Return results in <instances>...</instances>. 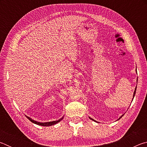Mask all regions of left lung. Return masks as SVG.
<instances>
[{
  "instance_id": "1",
  "label": "left lung",
  "mask_w": 147,
  "mask_h": 147,
  "mask_svg": "<svg viewBox=\"0 0 147 147\" xmlns=\"http://www.w3.org/2000/svg\"><path fill=\"white\" fill-rule=\"evenodd\" d=\"M137 82H138V80H137ZM136 88H136V89H135V91H134V95H133V99H134V96H135V94H136ZM123 115H122L121 117L120 118H119V119H121V117H123ZM89 118H90V117H89ZM90 119H91V120H93V121H94V119H92V118H90Z\"/></svg>"
}]
</instances>
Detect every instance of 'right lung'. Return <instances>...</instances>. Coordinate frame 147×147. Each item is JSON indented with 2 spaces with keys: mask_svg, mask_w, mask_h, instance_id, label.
Returning a JSON list of instances; mask_svg holds the SVG:
<instances>
[{
  "mask_svg": "<svg viewBox=\"0 0 147 147\" xmlns=\"http://www.w3.org/2000/svg\"><path fill=\"white\" fill-rule=\"evenodd\" d=\"M26 117L29 119L30 121L32 122V123L38 124V125H41V126H49L54 125V124H55L56 123H59V122L61 120H62V119H63V117H62L60 119H59V120H58V121H52V122H47V123H39V122H38V121H36L33 120V119H32L30 117H28V116L26 115Z\"/></svg>",
  "mask_w": 147,
  "mask_h": 147,
  "instance_id": "add662e5",
  "label": "right lung"
}]
</instances>
